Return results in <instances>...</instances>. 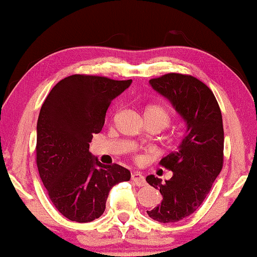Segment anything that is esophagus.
<instances>
[{
    "label": "esophagus",
    "mask_w": 257,
    "mask_h": 257,
    "mask_svg": "<svg viewBox=\"0 0 257 257\" xmlns=\"http://www.w3.org/2000/svg\"><path fill=\"white\" fill-rule=\"evenodd\" d=\"M131 179H132L133 183L137 185V186H145V185H146L145 177L142 176L140 172H138V171H134V172L132 173Z\"/></svg>",
    "instance_id": "1"
}]
</instances>
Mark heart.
Segmentation results:
<instances>
[{
	"mask_svg": "<svg viewBox=\"0 0 257 257\" xmlns=\"http://www.w3.org/2000/svg\"><path fill=\"white\" fill-rule=\"evenodd\" d=\"M145 118L159 121V123L163 125V127H165L170 121V116L167 110H165L163 106L156 104L148 105L147 108L145 109Z\"/></svg>",
	"mask_w": 257,
	"mask_h": 257,
	"instance_id": "b5f03b06",
	"label": "heart"
}]
</instances>
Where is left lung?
Wrapping results in <instances>:
<instances>
[{"label": "left lung", "mask_w": 257, "mask_h": 257, "mask_svg": "<svg viewBox=\"0 0 257 257\" xmlns=\"http://www.w3.org/2000/svg\"><path fill=\"white\" fill-rule=\"evenodd\" d=\"M149 84L169 100L186 128L177 151L160 162L173 172L171 178H146L163 196L148 216L160 223H175L199 209L223 168L222 112L211 89L192 76L168 73Z\"/></svg>", "instance_id": "1"}]
</instances>
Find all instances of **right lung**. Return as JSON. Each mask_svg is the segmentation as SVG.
Returning <instances> with one entry per match:
<instances>
[{
	"instance_id": "obj_1",
	"label": "right lung",
	"mask_w": 257,
	"mask_h": 257,
	"mask_svg": "<svg viewBox=\"0 0 257 257\" xmlns=\"http://www.w3.org/2000/svg\"><path fill=\"white\" fill-rule=\"evenodd\" d=\"M132 80L97 76L62 79L43 102L37 125V165L51 202L73 222L87 223L104 212L109 192L131 172L104 165L89 152L113 98Z\"/></svg>"
}]
</instances>
